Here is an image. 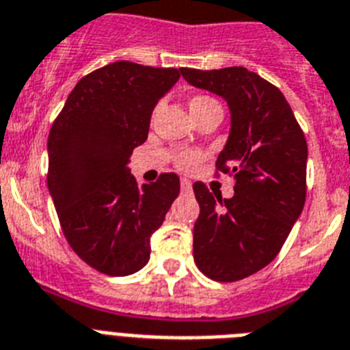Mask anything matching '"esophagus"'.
Wrapping results in <instances>:
<instances>
[{
	"mask_svg": "<svg viewBox=\"0 0 350 350\" xmlns=\"http://www.w3.org/2000/svg\"><path fill=\"white\" fill-rule=\"evenodd\" d=\"M190 189H192V183H190V180L183 178V180H181V190H183V192H189Z\"/></svg>",
	"mask_w": 350,
	"mask_h": 350,
	"instance_id": "obj_1",
	"label": "esophagus"
}]
</instances>
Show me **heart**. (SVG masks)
<instances>
[{
	"label": "heart",
	"instance_id": "obj_1",
	"mask_svg": "<svg viewBox=\"0 0 350 350\" xmlns=\"http://www.w3.org/2000/svg\"><path fill=\"white\" fill-rule=\"evenodd\" d=\"M212 102L215 100L214 98H210V96H203V95L192 96L189 102L190 113H192V111L201 109V107L204 106H208V104H212ZM200 160H201L200 152H196V150H181L180 154L176 156V165H178V169L181 170H190L192 167H196L198 163H200Z\"/></svg>",
	"mask_w": 350,
	"mask_h": 350
}]
</instances>
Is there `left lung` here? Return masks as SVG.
<instances>
[{
    "label": "left lung",
    "mask_w": 350,
    "mask_h": 350,
    "mask_svg": "<svg viewBox=\"0 0 350 350\" xmlns=\"http://www.w3.org/2000/svg\"><path fill=\"white\" fill-rule=\"evenodd\" d=\"M180 72L228 104L230 135L215 167L234 176L235 194L223 200L194 183V260L212 280L235 282L277 257L302 214L308 144L280 90L257 73L243 66Z\"/></svg>",
    "instance_id": "8db88e82"
}]
</instances>
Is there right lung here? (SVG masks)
Here are the masks:
<instances>
[{
    "label": "right lung",
    "mask_w": 350,
    "mask_h": 350,
    "mask_svg": "<svg viewBox=\"0 0 350 350\" xmlns=\"http://www.w3.org/2000/svg\"><path fill=\"white\" fill-rule=\"evenodd\" d=\"M180 79L176 68L118 61L77 82L48 136V190L79 257L111 277L149 262L150 235L180 194L167 172L138 187L127 167L149 135L152 109Z\"/></svg>",
    "instance_id": "1"
}]
</instances>
